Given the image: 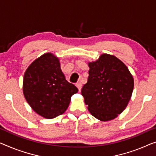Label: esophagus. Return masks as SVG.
<instances>
[{
	"label": "esophagus",
	"instance_id": "obj_1",
	"mask_svg": "<svg viewBox=\"0 0 156 156\" xmlns=\"http://www.w3.org/2000/svg\"><path fill=\"white\" fill-rule=\"evenodd\" d=\"M76 87H78V89L79 91H80L81 88H82V84H81L80 83H77V84H76Z\"/></svg>",
	"mask_w": 156,
	"mask_h": 156
}]
</instances>
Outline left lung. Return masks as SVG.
Instances as JSON below:
<instances>
[{
	"label": "left lung",
	"mask_w": 156,
	"mask_h": 156,
	"mask_svg": "<svg viewBox=\"0 0 156 156\" xmlns=\"http://www.w3.org/2000/svg\"><path fill=\"white\" fill-rule=\"evenodd\" d=\"M89 77L81 94L89 112L101 121L115 119L132 97L134 78L126 65L114 55L102 54L88 62Z\"/></svg>",
	"instance_id": "8db88e82"
}]
</instances>
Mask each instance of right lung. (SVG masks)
<instances>
[{
    "instance_id": "add662e5",
    "label": "right lung",
    "mask_w": 156,
    "mask_h": 156,
    "mask_svg": "<svg viewBox=\"0 0 156 156\" xmlns=\"http://www.w3.org/2000/svg\"><path fill=\"white\" fill-rule=\"evenodd\" d=\"M22 89L31 108L47 119L63 114L71 96L78 91L66 80L59 58L51 52L45 53L29 65L24 73Z\"/></svg>"
}]
</instances>
